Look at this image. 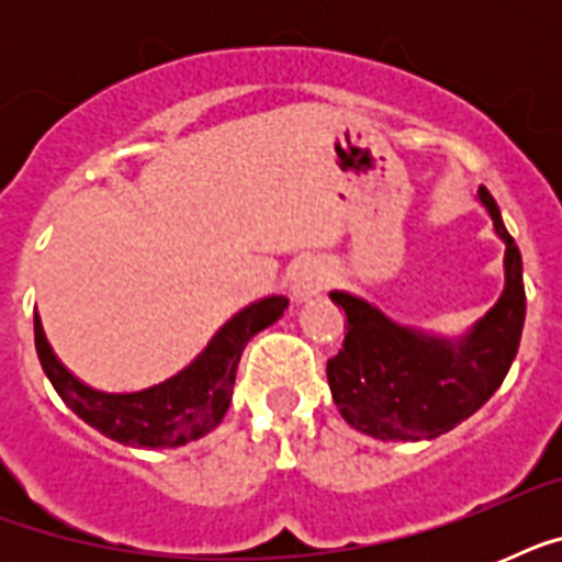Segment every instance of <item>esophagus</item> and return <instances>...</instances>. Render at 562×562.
<instances>
[{"label": "esophagus", "mask_w": 562, "mask_h": 562, "mask_svg": "<svg viewBox=\"0 0 562 562\" xmlns=\"http://www.w3.org/2000/svg\"><path fill=\"white\" fill-rule=\"evenodd\" d=\"M321 289H324V280H321L312 268H303V271L297 273V280H294V294H297L300 300L315 297Z\"/></svg>", "instance_id": "34e87169"}]
</instances>
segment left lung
I'll return each mask as SVG.
<instances>
[{
  "mask_svg": "<svg viewBox=\"0 0 562 562\" xmlns=\"http://www.w3.org/2000/svg\"><path fill=\"white\" fill-rule=\"evenodd\" d=\"M505 241V291L461 341L393 324L347 291L329 297L347 312V335L326 379L341 417L379 440H431L472 417L505 382L525 326L522 256L487 189H479Z\"/></svg>",
  "mask_w": 562,
  "mask_h": 562,
  "instance_id": "obj_1",
  "label": "left lung"
}]
</instances>
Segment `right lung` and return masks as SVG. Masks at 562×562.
Segmentation results:
<instances>
[{
  "label": "right lung",
  "mask_w": 562,
  "mask_h": 562,
  "mask_svg": "<svg viewBox=\"0 0 562 562\" xmlns=\"http://www.w3.org/2000/svg\"><path fill=\"white\" fill-rule=\"evenodd\" d=\"M285 306H289L285 297H265L254 306L241 308L212 335L206 350L187 370L134 393H108L83 384L52 352L40 321L34 324V347L57 396L83 423H90L104 437L125 446L171 449L198 440L224 419L233 400L238 359L247 341L256 333H262L265 326L280 321Z\"/></svg>",
  "instance_id": "right-lung-1"
}]
</instances>
